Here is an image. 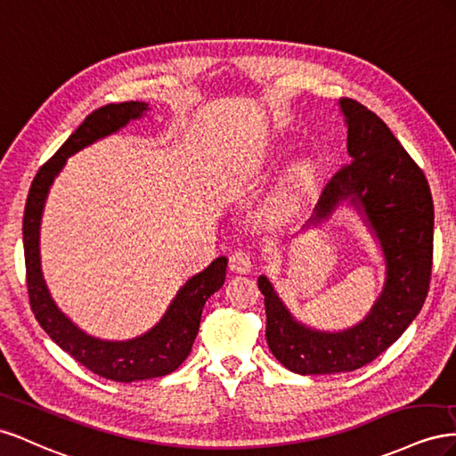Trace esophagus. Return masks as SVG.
<instances>
[{
    "label": "esophagus",
    "instance_id": "1",
    "mask_svg": "<svg viewBox=\"0 0 456 456\" xmlns=\"http://www.w3.org/2000/svg\"><path fill=\"white\" fill-rule=\"evenodd\" d=\"M229 267L232 273H239V275H246V273L252 271V259L246 252H235L229 257Z\"/></svg>",
    "mask_w": 456,
    "mask_h": 456
}]
</instances>
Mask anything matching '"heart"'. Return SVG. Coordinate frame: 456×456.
Returning <instances> with one entry per match:
<instances>
[{"mask_svg":"<svg viewBox=\"0 0 456 456\" xmlns=\"http://www.w3.org/2000/svg\"><path fill=\"white\" fill-rule=\"evenodd\" d=\"M302 172H305V166H304V167H300V174H302Z\"/></svg>","mask_w":456,"mask_h":456,"instance_id":"b5f03b06","label":"heart"}]
</instances>
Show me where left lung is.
<instances>
[{
    "instance_id": "8db88e82",
    "label": "left lung",
    "mask_w": 456,
    "mask_h": 456,
    "mask_svg": "<svg viewBox=\"0 0 456 456\" xmlns=\"http://www.w3.org/2000/svg\"><path fill=\"white\" fill-rule=\"evenodd\" d=\"M351 162L327 185L305 229H315L349 202L379 240L386 281L370 311L355 327L324 332L296 321L265 275L257 286L265 304L271 354L297 374H336L369 365L420 314L430 289L434 202L430 185L389 127L355 99H340Z\"/></svg>"
}]
</instances>
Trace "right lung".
I'll return each instance as SVG.
<instances>
[{
    "label": "right lung",
    "instance_id": "1",
    "mask_svg": "<svg viewBox=\"0 0 456 456\" xmlns=\"http://www.w3.org/2000/svg\"><path fill=\"white\" fill-rule=\"evenodd\" d=\"M147 110V102L127 101L91 112L36 174L22 217L26 286L37 322L51 340L80 365L114 382L149 380L174 372L189 357L194 338L199 334L204 304L224 286L227 269L225 256L214 259L199 275L191 277L181 286L164 317L149 332L126 342L99 340L86 334L62 314L51 297L40 262V225L49 187L53 185L69 156L97 139L116 134L132 120L141 118Z\"/></svg>",
    "mask_w": 456,
    "mask_h": 456
}]
</instances>
